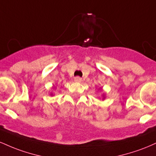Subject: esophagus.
Instances as JSON below:
<instances>
[{"instance_id":"1","label":"esophagus","mask_w":156,"mask_h":156,"mask_svg":"<svg viewBox=\"0 0 156 156\" xmlns=\"http://www.w3.org/2000/svg\"><path fill=\"white\" fill-rule=\"evenodd\" d=\"M74 80L75 82H76V83H80V82L82 81V79L80 78V77H76V78H74Z\"/></svg>"}]
</instances>
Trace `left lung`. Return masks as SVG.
<instances>
[{
	"label": "left lung",
	"mask_w": 156,
	"mask_h": 156,
	"mask_svg": "<svg viewBox=\"0 0 156 156\" xmlns=\"http://www.w3.org/2000/svg\"><path fill=\"white\" fill-rule=\"evenodd\" d=\"M101 89V87H100L99 89ZM102 96H103V100H104L105 98V93H104V94H102Z\"/></svg>",
	"instance_id": "8db88e82"
}]
</instances>
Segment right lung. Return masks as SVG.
Wrapping results in <instances>:
<instances>
[{
	"label": "right lung",
	"instance_id": "obj_1",
	"mask_svg": "<svg viewBox=\"0 0 156 156\" xmlns=\"http://www.w3.org/2000/svg\"><path fill=\"white\" fill-rule=\"evenodd\" d=\"M51 94V96H53V93H51V94Z\"/></svg>",
	"mask_w": 156,
	"mask_h": 156
}]
</instances>
